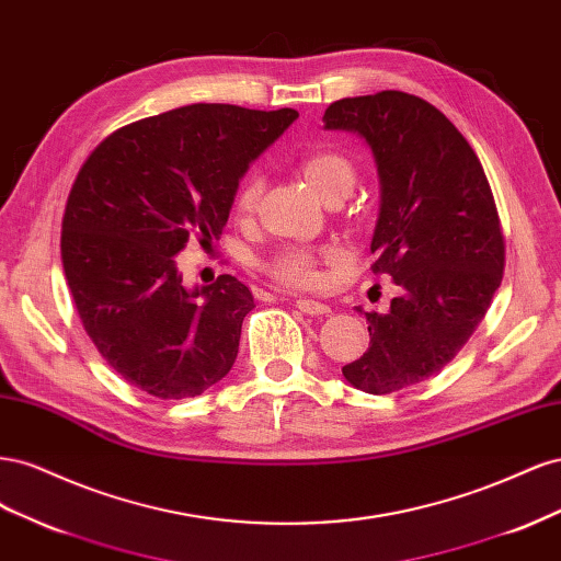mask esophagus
Returning <instances> with one entry per match:
<instances>
[{
    "mask_svg": "<svg viewBox=\"0 0 561 561\" xmlns=\"http://www.w3.org/2000/svg\"><path fill=\"white\" fill-rule=\"evenodd\" d=\"M297 309H299L301 313H307V316H328V313H330L328 304L316 301V299H307V297H299V299H297Z\"/></svg>",
    "mask_w": 561,
    "mask_h": 561,
    "instance_id": "esophagus-1",
    "label": "esophagus"
}]
</instances>
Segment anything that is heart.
Here are the masks:
<instances>
[{
	"label": "heart",
	"instance_id": "obj_1",
	"mask_svg": "<svg viewBox=\"0 0 561 561\" xmlns=\"http://www.w3.org/2000/svg\"><path fill=\"white\" fill-rule=\"evenodd\" d=\"M301 173L322 198L346 196L355 184V168L348 157L336 149H318L301 161ZM264 192V180L260 173H250L236 192L233 208L241 215H250L257 208ZM332 254V252H325ZM266 271L278 283L290 287H311L318 283V252L311 248H283L266 262Z\"/></svg>",
	"mask_w": 561,
	"mask_h": 561
}]
</instances>
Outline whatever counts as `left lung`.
Segmentation results:
<instances>
[{
  "label": "left lung",
  "instance_id": "1",
  "mask_svg": "<svg viewBox=\"0 0 561 561\" xmlns=\"http://www.w3.org/2000/svg\"><path fill=\"white\" fill-rule=\"evenodd\" d=\"M322 122L358 133L375 154L381 203L371 271L402 290L388 313L358 307L369 348L342 371L365 393H398L451 363L491 307L505 264L494 194L468 140L423 98H344Z\"/></svg>",
  "mask_w": 561,
  "mask_h": 561
}]
</instances>
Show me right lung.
I'll return each mask as SVG.
<instances>
[{"instance_id": "obj_1", "label": "right lung", "mask_w": 561, "mask_h": 561, "mask_svg": "<svg viewBox=\"0 0 561 561\" xmlns=\"http://www.w3.org/2000/svg\"><path fill=\"white\" fill-rule=\"evenodd\" d=\"M299 114L186 105L100 142L62 215V268L83 330L118 377L161 400L229 375L248 287L229 274L184 287L175 254L222 233L239 180Z\"/></svg>"}]
</instances>
